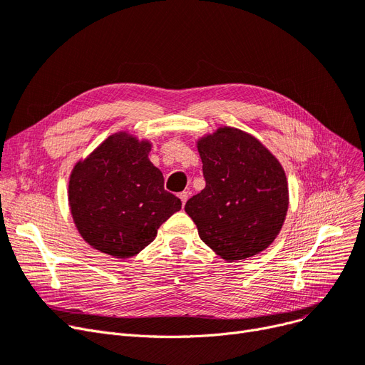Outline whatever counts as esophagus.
Returning <instances> with one entry per match:
<instances>
[{"label":"esophagus","mask_w":365,"mask_h":365,"mask_svg":"<svg viewBox=\"0 0 365 365\" xmlns=\"http://www.w3.org/2000/svg\"><path fill=\"white\" fill-rule=\"evenodd\" d=\"M179 198L182 200V205L185 206V203H186V201H187V198H190V192H186V191L180 192V194H179Z\"/></svg>","instance_id":"34e87169"}]
</instances>
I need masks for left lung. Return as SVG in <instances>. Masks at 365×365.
I'll return each mask as SVG.
<instances>
[{"mask_svg":"<svg viewBox=\"0 0 365 365\" xmlns=\"http://www.w3.org/2000/svg\"><path fill=\"white\" fill-rule=\"evenodd\" d=\"M206 187L185 210L205 244L227 262L264 251L289 209V185L279 160L251 133L221 126L197 140Z\"/></svg>","mask_w":365,"mask_h":365,"instance_id":"1","label":"left lung"}]
</instances>
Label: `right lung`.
Wrapping results in <instances>:
<instances>
[{"label":"right lung","instance_id":"add662e5","mask_svg":"<svg viewBox=\"0 0 365 365\" xmlns=\"http://www.w3.org/2000/svg\"><path fill=\"white\" fill-rule=\"evenodd\" d=\"M150 150L148 140L120 130L75 164L67 198L76 230L91 248L115 259L133 257L182 209V201L164 190Z\"/></svg>","mask_w":365,"mask_h":365}]
</instances>
